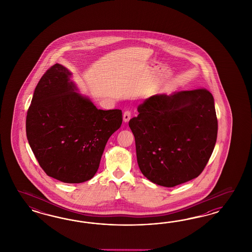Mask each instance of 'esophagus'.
Listing matches in <instances>:
<instances>
[{"instance_id": "esophagus-1", "label": "esophagus", "mask_w": 252, "mask_h": 252, "mask_svg": "<svg viewBox=\"0 0 252 252\" xmlns=\"http://www.w3.org/2000/svg\"><path fill=\"white\" fill-rule=\"evenodd\" d=\"M130 118H131V113H130L129 111H126V112L124 113V115H123V120H124V122L128 123Z\"/></svg>"}]
</instances>
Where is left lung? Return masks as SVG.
<instances>
[{
  "label": "left lung",
  "mask_w": 252,
  "mask_h": 252,
  "mask_svg": "<svg viewBox=\"0 0 252 252\" xmlns=\"http://www.w3.org/2000/svg\"><path fill=\"white\" fill-rule=\"evenodd\" d=\"M129 121L138 167L151 182L173 188L198 177L214 152L218 122L205 89L156 94Z\"/></svg>",
  "instance_id": "obj_1"
}]
</instances>
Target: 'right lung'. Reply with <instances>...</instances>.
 Wrapping results in <instances>:
<instances>
[{"label": "right lung", "instance_id": "1", "mask_svg": "<svg viewBox=\"0 0 252 252\" xmlns=\"http://www.w3.org/2000/svg\"><path fill=\"white\" fill-rule=\"evenodd\" d=\"M72 73L55 63L40 78L26 120L29 144L40 167L63 183H83L99 166L122 111L99 110L78 92Z\"/></svg>", "mask_w": 252, "mask_h": 252}]
</instances>
